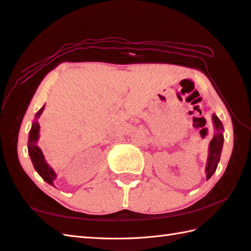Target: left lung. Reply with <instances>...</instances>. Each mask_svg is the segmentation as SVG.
I'll use <instances>...</instances> for the list:
<instances>
[{
  "label": "left lung",
  "instance_id": "1",
  "mask_svg": "<svg viewBox=\"0 0 251 251\" xmlns=\"http://www.w3.org/2000/svg\"><path fill=\"white\" fill-rule=\"evenodd\" d=\"M213 123L215 126V129H217V134L213 137V139L210 142V150H209V159H208V165L205 172H207V179H209L211 176L213 175L218 168V163L220 161V155L221 151H222L223 147V126L222 123H221L219 117L213 114L212 116Z\"/></svg>",
  "mask_w": 251,
  "mask_h": 251
}]
</instances>
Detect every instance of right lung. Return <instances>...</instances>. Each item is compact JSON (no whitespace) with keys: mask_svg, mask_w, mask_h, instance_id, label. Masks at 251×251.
<instances>
[{"mask_svg":"<svg viewBox=\"0 0 251 251\" xmlns=\"http://www.w3.org/2000/svg\"><path fill=\"white\" fill-rule=\"evenodd\" d=\"M43 109H44V106L41 107V109L38 111L37 115H36L37 119L41 115ZM39 128H40V127H39L38 122L34 121L31 129H30V132H29L28 152H29V155H30V159L32 161L34 169H36L39 175H40L41 177L47 181V183L54 186L53 180L55 179L56 175L53 172V170L50 168V166L47 164V162L43 158V154H42L40 148H39V147L36 145L38 137H39Z\"/></svg>","mask_w":251,"mask_h":251,"instance_id":"right-lung-1","label":"right lung"}]
</instances>
